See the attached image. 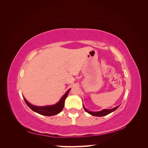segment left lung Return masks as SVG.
I'll return each mask as SVG.
<instances>
[{
  "label": "left lung",
  "mask_w": 148,
  "mask_h": 148,
  "mask_svg": "<svg viewBox=\"0 0 148 148\" xmlns=\"http://www.w3.org/2000/svg\"><path fill=\"white\" fill-rule=\"evenodd\" d=\"M119 107V106H117V107H114V108L112 109H104V110H101V111H100V112H91V111L88 110L83 106L84 109L85 110V111L86 112L89 113V114H91V115H93V116H97V117H102V116H105V115H108V114H109L110 113L112 112H114V110H115L116 109H117Z\"/></svg>",
  "instance_id": "1"
}]
</instances>
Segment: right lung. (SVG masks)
Masks as SVG:
<instances>
[{
  "mask_svg": "<svg viewBox=\"0 0 148 148\" xmlns=\"http://www.w3.org/2000/svg\"><path fill=\"white\" fill-rule=\"evenodd\" d=\"M70 90V89H69L68 91L66 92V93L61 98L60 101L57 103L55 105L52 106H42V107H39V106H35L32 104H31L29 102L25 99V98L23 97V99L26 102V104L29 107V108L33 110L34 112L36 113H38L42 115L45 116H52L60 113V112L64 109V104H65V100L67 96L69 95V92Z\"/></svg>",
  "mask_w": 148,
  "mask_h": 148,
  "instance_id": "add662e5",
  "label": "right lung"
}]
</instances>
